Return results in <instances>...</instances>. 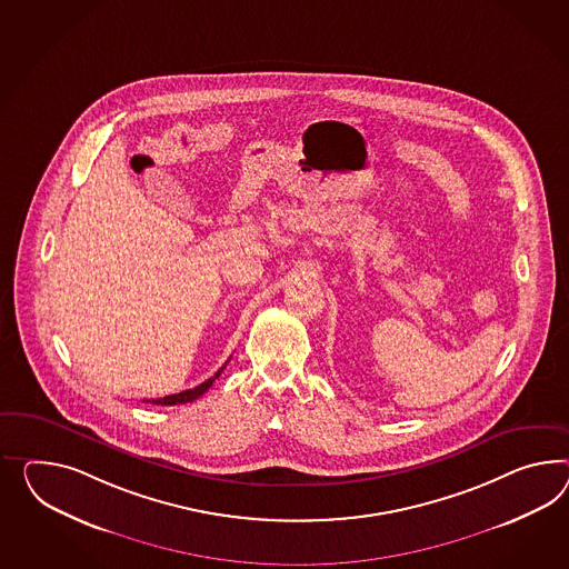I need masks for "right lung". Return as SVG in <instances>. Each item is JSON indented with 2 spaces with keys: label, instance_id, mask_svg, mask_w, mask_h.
I'll return each instance as SVG.
<instances>
[{
  "label": "right lung",
  "instance_id": "obj_1",
  "mask_svg": "<svg viewBox=\"0 0 569 569\" xmlns=\"http://www.w3.org/2000/svg\"><path fill=\"white\" fill-rule=\"evenodd\" d=\"M224 365L220 367L219 371H217L212 378L206 379V381H202L200 386H196V388H191V390H186V392L171 393V396H164V398H152V400H147V402H150V405H157V407H173V405H186V402H193V400H198L202 393L208 392V388L214 383V379H219L220 373H222V369H224Z\"/></svg>",
  "mask_w": 569,
  "mask_h": 569
}]
</instances>
